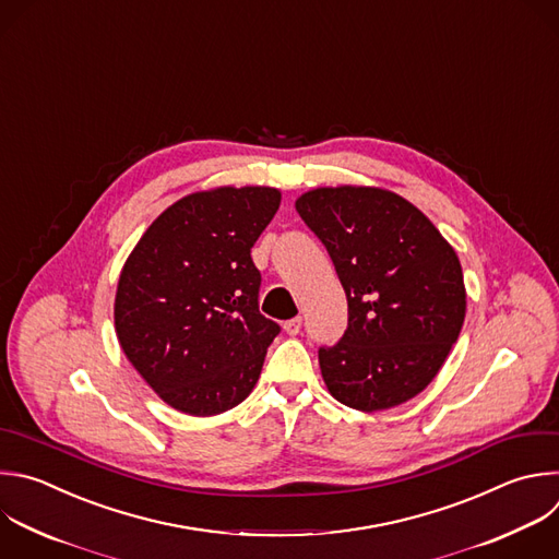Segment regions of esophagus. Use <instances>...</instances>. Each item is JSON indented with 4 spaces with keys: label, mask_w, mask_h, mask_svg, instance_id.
Returning a JSON list of instances; mask_svg holds the SVG:
<instances>
[{
    "label": "esophagus",
    "mask_w": 559,
    "mask_h": 559,
    "mask_svg": "<svg viewBox=\"0 0 559 559\" xmlns=\"http://www.w3.org/2000/svg\"><path fill=\"white\" fill-rule=\"evenodd\" d=\"M283 329H285L289 335H296V333H300V329H302V318H300V316H296V318L287 320V322L283 324Z\"/></svg>",
    "instance_id": "34e87169"
}]
</instances>
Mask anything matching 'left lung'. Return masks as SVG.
I'll return each instance as SVG.
<instances>
[{
    "label": "left lung",
    "instance_id": "1",
    "mask_svg": "<svg viewBox=\"0 0 559 559\" xmlns=\"http://www.w3.org/2000/svg\"><path fill=\"white\" fill-rule=\"evenodd\" d=\"M296 211L326 248L348 305L342 337L318 348L329 393L364 413L413 400L439 373L465 320L456 252L391 191L316 189Z\"/></svg>",
    "mask_w": 559,
    "mask_h": 559
}]
</instances>
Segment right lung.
<instances>
[{
    "instance_id": "1",
    "label": "right lung",
    "mask_w": 559,
    "mask_h": 559,
    "mask_svg": "<svg viewBox=\"0 0 559 559\" xmlns=\"http://www.w3.org/2000/svg\"><path fill=\"white\" fill-rule=\"evenodd\" d=\"M278 206L267 186L193 193L129 254L114 305L118 342L175 411L211 417L252 393L281 326L259 311L250 250Z\"/></svg>"
}]
</instances>
